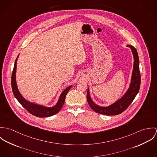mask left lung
I'll list each match as a JSON object with an SVG mask.
<instances>
[{
    "instance_id": "obj_1",
    "label": "left lung",
    "mask_w": 157,
    "mask_h": 157,
    "mask_svg": "<svg viewBox=\"0 0 157 157\" xmlns=\"http://www.w3.org/2000/svg\"><path fill=\"white\" fill-rule=\"evenodd\" d=\"M132 51L134 56V66L129 86L124 95L111 105L107 106H101L97 105L92 100L90 95V88L87 90V101L91 109L97 113L106 115H116L125 111L131 105L137 95L141 82V77L139 69V58L136 49L132 45H127Z\"/></svg>"
}]
</instances>
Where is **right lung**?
Wrapping results in <instances>:
<instances>
[{
    "mask_svg": "<svg viewBox=\"0 0 157 157\" xmlns=\"http://www.w3.org/2000/svg\"><path fill=\"white\" fill-rule=\"evenodd\" d=\"M19 55L17 56L15 63L13 71L12 73L11 76V86L14 95L16 98L18 100V101L21 104L23 107L30 113L33 114L34 116L38 117H48L52 115H54L58 113L59 111L62 109L65 100L66 95L67 94L68 91L71 88L72 85H71L67 87L65 90H64L60 94L59 100L57 103L51 107H48L45 105H40L38 103H33L28 100L25 99L17 88V85L16 82V69H17V59Z\"/></svg>",
    "mask_w": 157,
    "mask_h": 157,
    "instance_id": "1",
    "label": "right lung"
}]
</instances>
